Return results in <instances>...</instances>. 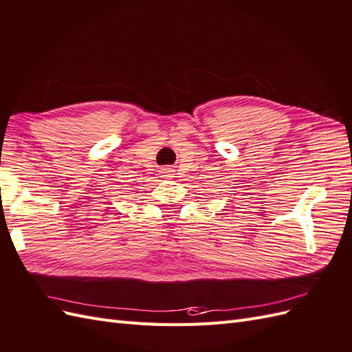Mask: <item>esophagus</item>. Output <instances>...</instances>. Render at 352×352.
Here are the masks:
<instances>
[{
  "label": "esophagus",
  "mask_w": 352,
  "mask_h": 352,
  "mask_svg": "<svg viewBox=\"0 0 352 352\" xmlns=\"http://www.w3.org/2000/svg\"><path fill=\"white\" fill-rule=\"evenodd\" d=\"M160 173H162L163 177H172V176H173V168H170V167H162V170H160Z\"/></svg>",
  "instance_id": "1"
}]
</instances>
